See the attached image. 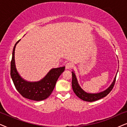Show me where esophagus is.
I'll return each instance as SVG.
<instances>
[{
    "mask_svg": "<svg viewBox=\"0 0 127 127\" xmlns=\"http://www.w3.org/2000/svg\"><path fill=\"white\" fill-rule=\"evenodd\" d=\"M72 63L68 62L65 64V68L67 69V70H69V69H71L72 67Z\"/></svg>",
    "mask_w": 127,
    "mask_h": 127,
    "instance_id": "34e87169",
    "label": "esophagus"
}]
</instances>
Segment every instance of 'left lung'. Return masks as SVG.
Returning <instances> with one entry per match:
<instances>
[{"label":"left lung","instance_id":"obj_1","mask_svg":"<svg viewBox=\"0 0 127 127\" xmlns=\"http://www.w3.org/2000/svg\"><path fill=\"white\" fill-rule=\"evenodd\" d=\"M116 75L115 76L114 80L113 82L110 85V87L102 92L99 93H96V94H91V93H88L85 92V91L83 90L81 87L79 86L77 77H76L75 74L74 72V71H72V88L73 89L74 92L75 93L76 95H77L79 98L83 100L86 102H94L99 100V99H102V98L105 97L111 92L114 87L115 82H116Z\"/></svg>","mask_w":127,"mask_h":127}]
</instances>
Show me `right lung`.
I'll use <instances>...</instances> for the list:
<instances>
[{
	"label": "right lung",
	"instance_id": "obj_1",
	"mask_svg": "<svg viewBox=\"0 0 127 127\" xmlns=\"http://www.w3.org/2000/svg\"><path fill=\"white\" fill-rule=\"evenodd\" d=\"M20 40L15 44L11 62L10 75L13 83L18 92L24 97L35 101L45 100L53 92L57 79L64 71L65 67L52 68L40 81L35 82L26 81L20 76L17 70L15 63V49Z\"/></svg>",
	"mask_w": 127,
	"mask_h": 127
}]
</instances>
